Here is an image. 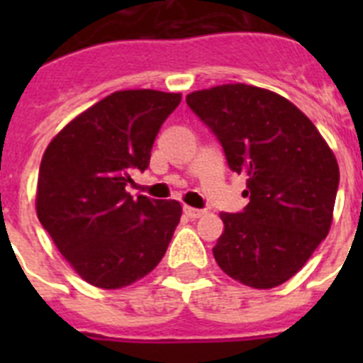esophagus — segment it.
<instances>
[{"mask_svg": "<svg viewBox=\"0 0 363 363\" xmlns=\"http://www.w3.org/2000/svg\"><path fill=\"white\" fill-rule=\"evenodd\" d=\"M184 213H185V216H187V218H192V220H194V218L203 216L205 211H201V209H194V207H187V205H185V207H184Z\"/></svg>", "mask_w": 363, "mask_h": 363, "instance_id": "obj_1", "label": "esophagus"}]
</instances>
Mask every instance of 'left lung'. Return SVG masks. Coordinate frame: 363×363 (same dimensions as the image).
I'll use <instances>...</instances> for the list:
<instances>
[{"label":"left lung","instance_id":"1","mask_svg":"<svg viewBox=\"0 0 363 363\" xmlns=\"http://www.w3.org/2000/svg\"><path fill=\"white\" fill-rule=\"evenodd\" d=\"M187 105L247 178L243 213H220L214 259L233 280L272 289L293 278L329 234L338 191L335 152L284 96L245 83L191 92Z\"/></svg>","mask_w":363,"mask_h":363}]
</instances>
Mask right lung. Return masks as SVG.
<instances>
[{
    "label": "right lung",
    "mask_w": 363,
    "mask_h": 363,
    "mask_svg": "<svg viewBox=\"0 0 363 363\" xmlns=\"http://www.w3.org/2000/svg\"><path fill=\"white\" fill-rule=\"evenodd\" d=\"M179 92L116 91L63 127L45 149L36 189L41 225L70 267L99 289L147 277L182 216L176 200H134L125 185L145 171Z\"/></svg>",
    "instance_id": "add662e5"
}]
</instances>
